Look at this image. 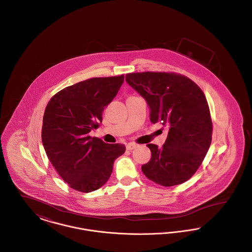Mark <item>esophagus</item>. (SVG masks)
I'll return each mask as SVG.
<instances>
[{"label": "esophagus", "mask_w": 252, "mask_h": 252, "mask_svg": "<svg viewBox=\"0 0 252 252\" xmlns=\"http://www.w3.org/2000/svg\"><path fill=\"white\" fill-rule=\"evenodd\" d=\"M137 147V144H133V143H129V144H126V149L127 150H133Z\"/></svg>", "instance_id": "1"}]
</instances>
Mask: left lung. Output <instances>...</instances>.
<instances>
[{
	"label": "left lung",
	"mask_w": 252,
	"mask_h": 252,
	"mask_svg": "<svg viewBox=\"0 0 252 252\" xmlns=\"http://www.w3.org/2000/svg\"><path fill=\"white\" fill-rule=\"evenodd\" d=\"M126 81L147 102L151 123L168 128L162 147L147 144L151 158L142 166L143 173L165 187L185 182L201 165L212 143L213 123L203 92L173 72H132Z\"/></svg>",
	"instance_id": "8db88e82"
}]
</instances>
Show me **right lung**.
<instances>
[{"label": "right lung", "instance_id": "1", "mask_svg": "<svg viewBox=\"0 0 252 252\" xmlns=\"http://www.w3.org/2000/svg\"><path fill=\"white\" fill-rule=\"evenodd\" d=\"M124 74L94 77L61 90L45 108L41 140L61 179L79 192H90L108 181L125 144H108L89 133L99 126L102 113L124 82Z\"/></svg>", "mask_w": 252, "mask_h": 252}]
</instances>
